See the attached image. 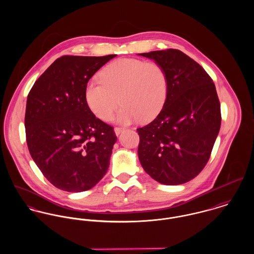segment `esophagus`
<instances>
[{"instance_id":"obj_1","label":"esophagus","mask_w":254,"mask_h":254,"mask_svg":"<svg viewBox=\"0 0 254 254\" xmlns=\"http://www.w3.org/2000/svg\"><path fill=\"white\" fill-rule=\"evenodd\" d=\"M122 131H124V128H122V127H115L114 128V132H115V134L118 136Z\"/></svg>"}]
</instances>
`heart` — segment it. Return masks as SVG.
I'll list each match as a JSON object with an SVG mask.
<instances>
[{"label":"heart","mask_w":254,"mask_h":254,"mask_svg":"<svg viewBox=\"0 0 254 254\" xmlns=\"http://www.w3.org/2000/svg\"><path fill=\"white\" fill-rule=\"evenodd\" d=\"M101 80L88 82L86 102L93 113L109 121L120 103L116 120L129 124L141 119H154L167 99L168 78L156 62L139 59H119L108 64L100 74Z\"/></svg>","instance_id":"b5f03b06"}]
</instances>
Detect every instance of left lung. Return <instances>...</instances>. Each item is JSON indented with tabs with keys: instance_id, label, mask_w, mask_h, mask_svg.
Returning <instances> with one entry per match:
<instances>
[{
	"instance_id": "obj_1",
	"label": "left lung",
	"mask_w": 254,
	"mask_h": 254,
	"mask_svg": "<svg viewBox=\"0 0 254 254\" xmlns=\"http://www.w3.org/2000/svg\"><path fill=\"white\" fill-rule=\"evenodd\" d=\"M163 66L168 94L163 109L138 128V155L145 172L164 185L196 177L209 160L221 125V109L211 77L176 49L140 54Z\"/></svg>"
}]
</instances>
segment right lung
<instances>
[{"mask_svg": "<svg viewBox=\"0 0 254 254\" xmlns=\"http://www.w3.org/2000/svg\"><path fill=\"white\" fill-rule=\"evenodd\" d=\"M115 56L61 57L28 94V149L43 175L60 190H88L108 172L117 137L91 111L85 91L91 77Z\"/></svg>", "mask_w": 254, "mask_h": 254, "instance_id": "add662e5", "label": "right lung"}]
</instances>
